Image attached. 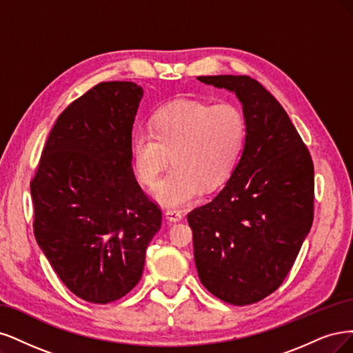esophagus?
<instances>
[{
  "label": "esophagus",
  "mask_w": 353,
  "mask_h": 353,
  "mask_svg": "<svg viewBox=\"0 0 353 353\" xmlns=\"http://www.w3.org/2000/svg\"><path fill=\"white\" fill-rule=\"evenodd\" d=\"M165 219H167L168 221L176 223V221H180L181 219H183V214H181V212L177 211V210H167V211H165Z\"/></svg>",
  "instance_id": "obj_1"
}]
</instances>
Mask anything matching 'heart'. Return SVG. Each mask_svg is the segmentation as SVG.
Here are the masks:
<instances>
[{
  "instance_id": "heart-1",
  "label": "heart",
  "mask_w": 353,
  "mask_h": 353,
  "mask_svg": "<svg viewBox=\"0 0 353 353\" xmlns=\"http://www.w3.org/2000/svg\"><path fill=\"white\" fill-rule=\"evenodd\" d=\"M245 139V116L230 102H168L154 112L150 129L139 128L132 134L136 174L154 188L172 155L173 168L154 198L167 208L183 207L199 195L201 186L212 189L230 176Z\"/></svg>"
}]
</instances>
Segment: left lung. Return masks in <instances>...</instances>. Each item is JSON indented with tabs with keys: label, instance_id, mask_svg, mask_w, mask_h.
<instances>
[{
	"label": "left lung",
	"instance_id": "8db88e82",
	"mask_svg": "<svg viewBox=\"0 0 353 353\" xmlns=\"http://www.w3.org/2000/svg\"><path fill=\"white\" fill-rule=\"evenodd\" d=\"M234 92L246 121L242 157L212 201L188 214L198 276L214 296L249 305L276 289L314 220V164L288 112L249 76H199Z\"/></svg>",
	"mask_w": 353,
	"mask_h": 353
}]
</instances>
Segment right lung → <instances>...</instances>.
<instances>
[{
  "label": "right lung",
  "instance_id": "right-lung-1",
  "mask_svg": "<svg viewBox=\"0 0 353 353\" xmlns=\"http://www.w3.org/2000/svg\"><path fill=\"white\" fill-rule=\"evenodd\" d=\"M143 89L102 82L73 101L43 146L30 181L33 233L76 296L108 303L142 277L161 210L132 168V129Z\"/></svg>",
  "mask_w": 353,
  "mask_h": 353
}]
</instances>
